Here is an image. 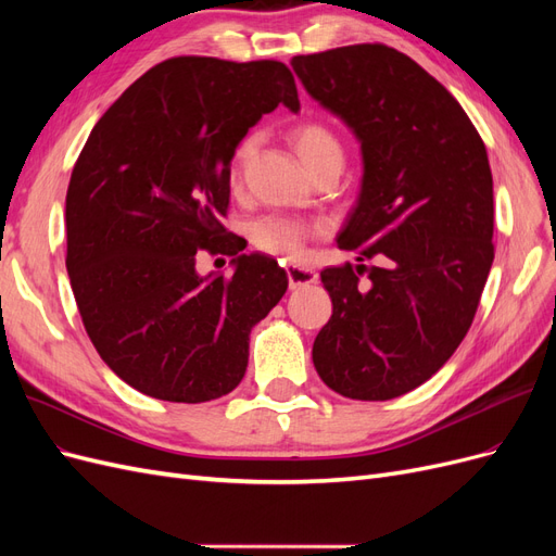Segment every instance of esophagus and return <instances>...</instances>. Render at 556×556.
I'll use <instances>...</instances> for the list:
<instances>
[{
  "label": "esophagus",
  "mask_w": 556,
  "mask_h": 556,
  "mask_svg": "<svg viewBox=\"0 0 556 556\" xmlns=\"http://www.w3.org/2000/svg\"><path fill=\"white\" fill-rule=\"evenodd\" d=\"M288 280H290V290H299V288H306V285L317 282V274L313 268H304V266H296V264H288Z\"/></svg>",
  "instance_id": "esophagus-1"
}]
</instances>
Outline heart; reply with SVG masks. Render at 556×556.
<instances>
[{
  "instance_id": "heart-1",
  "label": "heart",
  "mask_w": 556,
  "mask_h": 556,
  "mask_svg": "<svg viewBox=\"0 0 556 556\" xmlns=\"http://www.w3.org/2000/svg\"><path fill=\"white\" fill-rule=\"evenodd\" d=\"M257 137L250 134L245 137L237 150H233L231 157V178H239L243 164L250 160V155L255 153ZM292 146L296 150V155L301 157L308 169H315L327 160H343V148L341 141L336 139V134L323 125V123H301L292 129ZM313 239V229L294 220V217H285V215H266L262 220L252 223L250 227V241L255 248L268 252V255H278V257H299L304 252L306 243Z\"/></svg>"
}]
</instances>
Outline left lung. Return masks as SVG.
I'll use <instances>...</instances> for the list:
<instances>
[{
    "label": "left lung",
    "instance_id": "left-lung-1",
    "mask_svg": "<svg viewBox=\"0 0 556 556\" xmlns=\"http://www.w3.org/2000/svg\"><path fill=\"white\" fill-rule=\"evenodd\" d=\"M292 70L352 129L364 162L336 239L359 264L319 274L333 313L313 364L348 399H394L439 371L473 323L494 262L490 160L457 99L390 46L296 55Z\"/></svg>",
    "mask_w": 556,
    "mask_h": 556
}]
</instances>
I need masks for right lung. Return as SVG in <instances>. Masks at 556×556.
I'll return each instance as SVG.
<instances>
[{
	"label": "right lung",
	"instance_id": "add662e5",
	"mask_svg": "<svg viewBox=\"0 0 556 556\" xmlns=\"http://www.w3.org/2000/svg\"><path fill=\"white\" fill-rule=\"evenodd\" d=\"M278 104L299 111L282 62L172 58L99 117L66 190V274L83 325L111 371L162 401L229 394L250 329L288 274L223 227L231 157ZM225 251L235 276L199 277L195 252Z\"/></svg>",
	"mask_w": 556,
	"mask_h": 556
}]
</instances>
